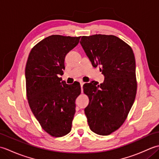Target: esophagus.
I'll use <instances>...</instances> for the list:
<instances>
[{"instance_id": "34e87169", "label": "esophagus", "mask_w": 159, "mask_h": 159, "mask_svg": "<svg viewBox=\"0 0 159 159\" xmlns=\"http://www.w3.org/2000/svg\"><path fill=\"white\" fill-rule=\"evenodd\" d=\"M80 87H81V91L83 92V85H84V83L83 82H80Z\"/></svg>"}]
</instances>
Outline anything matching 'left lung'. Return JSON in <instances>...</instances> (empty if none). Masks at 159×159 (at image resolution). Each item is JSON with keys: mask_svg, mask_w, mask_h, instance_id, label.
Segmentation results:
<instances>
[{"mask_svg": "<svg viewBox=\"0 0 159 159\" xmlns=\"http://www.w3.org/2000/svg\"><path fill=\"white\" fill-rule=\"evenodd\" d=\"M83 50L94 67L99 66L103 83L83 85L89 102L85 109L90 129L100 135H109L124 121L135 99L136 65L133 50L115 35L83 36Z\"/></svg>", "mask_w": 159, "mask_h": 159, "instance_id": "left-lung-1", "label": "left lung"}]
</instances>
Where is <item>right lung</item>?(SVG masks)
Returning <instances> with one entry per match:
<instances>
[{
    "instance_id": "add662e5",
    "label": "right lung",
    "mask_w": 159,
    "mask_h": 159,
    "mask_svg": "<svg viewBox=\"0 0 159 159\" xmlns=\"http://www.w3.org/2000/svg\"><path fill=\"white\" fill-rule=\"evenodd\" d=\"M80 37L53 35L33 47L25 68L26 95L29 107L42 128L60 137L72 129L75 100L81 89L79 83L67 85L58 75L65 69L66 55Z\"/></svg>"
}]
</instances>
